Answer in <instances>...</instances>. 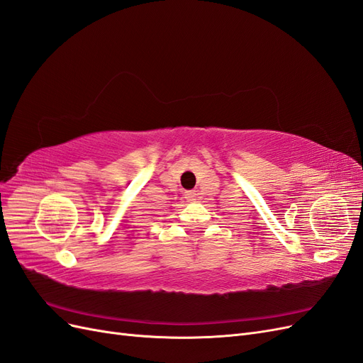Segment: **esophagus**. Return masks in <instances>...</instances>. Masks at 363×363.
Here are the masks:
<instances>
[{
	"mask_svg": "<svg viewBox=\"0 0 363 363\" xmlns=\"http://www.w3.org/2000/svg\"><path fill=\"white\" fill-rule=\"evenodd\" d=\"M184 195H186V200L188 201H195V200H199V191H186L184 192Z\"/></svg>",
	"mask_w": 363,
	"mask_h": 363,
	"instance_id": "obj_1",
	"label": "esophagus"
}]
</instances>
